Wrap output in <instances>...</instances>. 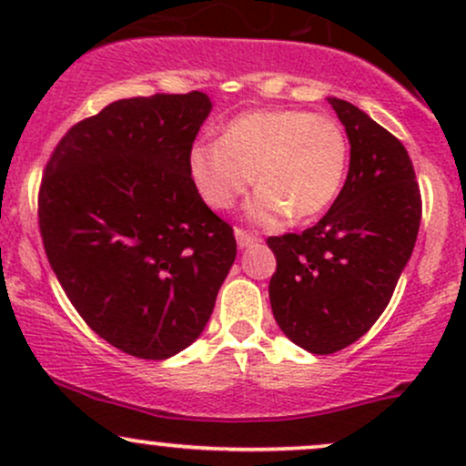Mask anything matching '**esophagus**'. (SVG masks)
<instances>
[{"instance_id": "obj_1", "label": "esophagus", "mask_w": 466, "mask_h": 466, "mask_svg": "<svg viewBox=\"0 0 466 466\" xmlns=\"http://www.w3.org/2000/svg\"><path fill=\"white\" fill-rule=\"evenodd\" d=\"M234 237H237V243H238V248H240V249L249 248V245L258 243V240H260L258 237H254V234H249L248 229H240V228L234 229Z\"/></svg>"}]
</instances>
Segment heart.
I'll return each mask as SVG.
<instances>
[{"instance_id": "b5f03b06", "label": "heart", "mask_w": 466, "mask_h": 466, "mask_svg": "<svg viewBox=\"0 0 466 466\" xmlns=\"http://www.w3.org/2000/svg\"><path fill=\"white\" fill-rule=\"evenodd\" d=\"M349 140L335 117L300 109L249 111L228 122L217 142L190 148V175L212 210H229L249 186H260L245 218L276 228L291 215H322L344 188Z\"/></svg>"}]
</instances>
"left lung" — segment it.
I'll list each match as a JSON object with an SVG mask.
<instances>
[{
	"mask_svg": "<svg viewBox=\"0 0 466 466\" xmlns=\"http://www.w3.org/2000/svg\"><path fill=\"white\" fill-rule=\"evenodd\" d=\"M350 142L349 177L302 234L269 237L271 311L293 344L330 355L388 307L420 226V190L405 147L360 106L329 98Z\"/></svg>",
	"mask_w": 466,
	"mask_h": 466,
	"instance_id": "obj_1",
	"label": "left lung"
}]
</instances>
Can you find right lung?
<instances>
[{"label": "right lung", "instance_id": "obj_1", "mask_svg": "<svg viewBox=\"0 0 466 466\" xmlns=\"http://www.w3.org/2000/svg\"><path fill=\"white\" fill-rule=\"evenodd\" d=\"M206 94L122 98L56 144L39 192L50 267L94 333L168 360L206 329L237 258L232 228L201 199L190 148Z\"/></svg>", "mask_w": 466, "mask_h": 466}]
</instances>
